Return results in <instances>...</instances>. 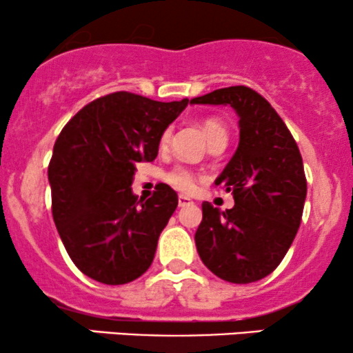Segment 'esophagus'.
<instances>
[{"mask_svg":"<svg viewBox=\"0 0 353 353\" xmlns=\"http://www.w3.org/2000/svg\"><path fill=\"white\" fill-rule=\"evenodd\" d=\"M190 204H194L190 197L179 196V208H188V205H190Z\"/></svg>","mask_w":353,"mask_h":353,"instance_id":"esophagus-1","label":"esophagus"}]
</instances>
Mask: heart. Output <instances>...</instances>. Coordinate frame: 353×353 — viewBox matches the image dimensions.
Masks as SVG:
<instances>
[{
	"label": "heart",
	"instance_id": "1",
	"mask_svg": "<svg viewBox=\"0 0 353 353\" xmlns=\"http://www.w3.org/2000/svg\"><path fill=\"white\" fill-rule=\"evenodd\" d=\"M202 131H204L205 139H208L209 145L214 143H221V141H225L228 143V129L225 125L217 119H205L202 123ZM169 139V131H165L163 136H161V144H165ZM165 182H168L171 188L176 190H181V192H189V190L194 189L196 185V176H194L192 171H189L188 168H182V165H177L165 174Z\"/></svg>",
	"mask_w": 353,
	"mask_h": 353
}]
</instances>
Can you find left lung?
I'll return each mask as SVG.
<instances>
[{"mask_svg":"<svg viewBox=\"0 0 353 353\" xmlns=\"http://www.w3.org/2000/svg\"><path fill=\"white\" fill-rule=\"evenodd\" d=\"M190 104L230 106L239 117V145L214 182L236 204L221 210L202 202L197 252L224 281H261L281 264L301 225L307 196L301 151L281 116L250 88L216 89Z\"/></svg>","mask_w":353,"mask_h":353,"instance_id":"8db88e82","label":"left lung"}]
</instances>
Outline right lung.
Instances as JSON below:
<instances>
[{"label":"right lung","instance_id":"right-lung-1","mask_svg":"<svg viewBox=\"0 0 353 353\" xmlns=\"http://www.w3.org/2000/svg\"><path fill=\"white\" fill-rule=\"evenodd\" d=\"M189 99L161 103L112 92L64 125L48 168L52 219L71 261L88 277L121 285L152 264L161 232L177 208L176 190L132 192L136 164L156 159L161 136Z\"/></svg>","mask_w":353,"mask_h":353}]
</instances>
